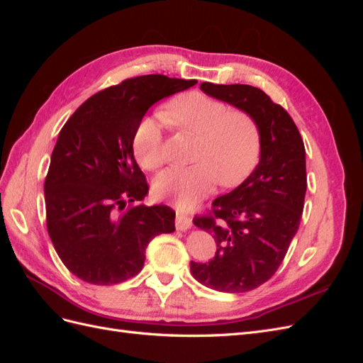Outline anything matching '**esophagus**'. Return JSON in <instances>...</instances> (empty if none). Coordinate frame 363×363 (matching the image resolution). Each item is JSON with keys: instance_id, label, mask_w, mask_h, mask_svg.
Wrapping results in <instances>:
<instances>
[{"instance_id": "obj_1", "label": "esophagus", "mask_w": 363, "mask_h": 363, "mask_svg": "<svg viewBox=\"0 0 363 363\" xmlns=\"http://www.w3.org/2000/svg\"><path fill=\"white\" fill-rule=\"evenodd\" d=\"M175 227H177V230H182V232H184V230H189L192 227V219L188 215H183V213L177 212V218H175Z\"/></svg>"}]
</instances>
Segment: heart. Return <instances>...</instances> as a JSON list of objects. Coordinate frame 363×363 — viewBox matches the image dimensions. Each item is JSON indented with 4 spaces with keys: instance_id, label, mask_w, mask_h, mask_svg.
Returning <instances> with one entry per match:
<instances>
[{
    "instance_id": "1",
    "label": "heart",
    "mask_w": 363,
    "mask_h": 363,
    "mask_svg": "<svg viewBox=\"0 0 363 363\" xmlns=\"http://www.w3.org/2000/svg\"><path fill=\"white\" fill-rule=\"evenodd\" d=\"M167 116L179 130L199 138L191 167L164 169L155 180V194L182 208H189L211 192L218 182L225 188L244 182L260 156V128L242 111H232L224 101L200 92H188L172 100ZM155 115L140 121L133 148L145 169H157L164 160L162 127Z\"/></svg>"
}]
</instances>
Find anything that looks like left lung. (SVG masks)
Masks as SVG:
<instances>
[{"label": "left lung", "mask_w": 363, "mask_h": 363, "mask_svg": "<svg viewBox=\"0 0 363 363\" xmlns=\"http://www.w3.org/2000/svg\"><path fill=\"white\" fill-rule=\"evenodd\" d=\"M200 87L255 118L262 145L255 171L218 196L212 215L194 218L215 239L216 252L206 263L191 262V274L219 292H248L274 276L298 230L307 189L306 150L289 113L259 87L207 82Z\"/></svg>", "instance_id": "8db88e82"}]
</instances>
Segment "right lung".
Masks as SVG:
<instances>
[{
    "mask_svg": "<svg viewBox=\"0 0 363 363\" xmlns=\"http://www.w3.org/2000/svg\"><path fill=\"white\" fill-rule=\"evenodd\" d=\"M195 83L160 74L124 80L92 95L60 130L43 184L47 228L75 277L92 284L133 277L150 240L175 230L171 207L139 204L148 184L133 136L152 104Z\"/></svg>",
    "mask_w": 363,
    "mask_h": 363,
    "instance_id": "obj_1",
    "label": "right lung"
}]
</instances>
